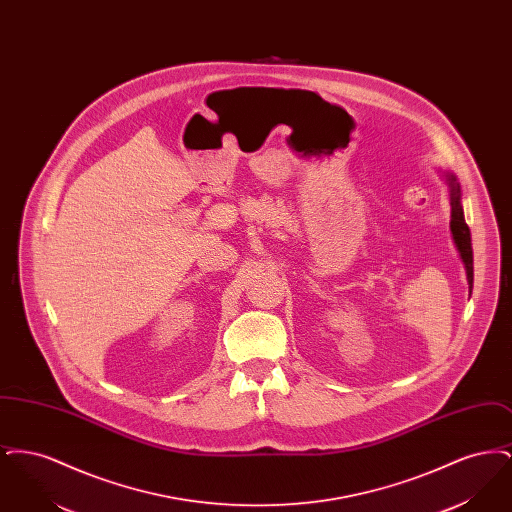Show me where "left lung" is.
I'll return each mask as SVG.
<instances>
[{"instance_id":"left-lung-1","label":"left lung","mask_w":512,"mask_h":512,"mask_svg":"<svg viewBox=\"0 0 512 512\" xmlns=\"http://www.w3.org/2000/svg\"><path fill=\"white\" fill-rule=\"evenodd\" d=\"M445 180L449 184V201H451V234H453V242L457 245V251H459V255L463 259L468 288H470V293H472V282H474L472 240H470V228H468V224L464 220L461 186H459L455 174H451V172L445 174Z\"/></svg>"}]
</instances>
